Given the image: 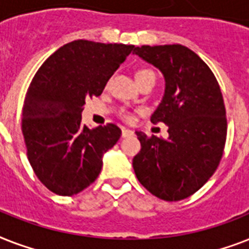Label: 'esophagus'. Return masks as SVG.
Segmentation results:
<instances>
[{"instance_id": "34e87169", "label": "esophagus", "mask_w": 249, "mask_h": 249, "mask_svg": "<svg viewBox=\"0 0 249 249\" xmlns=\"http://www.w3.org/2000/svg\"><path fill=\"white\" fill-rule=\"evenodd\" d=\"M121 136L124 137H132L134 136V132L133 130H130V129H126V128H123L121 129Z\"/></svg>"}]
</instances>
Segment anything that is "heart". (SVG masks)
Wrapping results in <instances>:
<instances>
[{
    "label": "heart",
    "mask_w": 249,
    "mask_h": 249,
    "mask_svg": "<svg viewBox=\"0 0 249 249\" xmlns=\"http://www.w3.org/2000/svg\"><path fill=\"white\" fill-rule=\"evenodd\" d=\"M150 73H154V72H152L151 70H146V68H143V70H141V71L137 72V77H141V76L144 75H150ZM154 75H155V73H154ZM123 117H124L125 120H130V119H132V116H130L128 112H123Z\"/></svg>",
    "instance_id": "1"
}]
</instances>
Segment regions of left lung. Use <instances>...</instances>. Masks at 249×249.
Segmentation results:
<instances>
[{"label":"left lung","mask_w":249,"mask_h":249,"mask_svg":"<svg viewBox=\"0 0 249 249\" xmlns=\"http://www.w3.org/2000/svg\"><path fill=\"white\" fill-rule=\"evenodd\" d=\"M165 80L163 99L151 123L168 126L169 137L136 132L141 151L133 169L144 189L166 201L196 193L220 164L226 142V111L211 68L186 46L143 45L133 50Z\"/></svg>","instance_id":"1"}]
</instances>
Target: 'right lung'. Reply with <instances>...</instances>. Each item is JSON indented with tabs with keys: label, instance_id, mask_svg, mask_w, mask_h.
<instances>
[{
	"label": "right lung",
	"instance_id": "right-lung-1",
	"mask_svg": "<svg viewBox=\"0 0 249 249\" xmlns=\"http://www.w3.org/2000/svg\"><path fill=\"white\" fill-rule=\"evenodd\" d=\"M134 45L76 40L45 60L29 85L21 132L35 173L50 191L72 196L101 173L102 156L121 136L115 124L81 123L86 98L101 95Z\"/></svg>",
	"mask_w": 249,
	"mask_h": 249
}]
</instances>
